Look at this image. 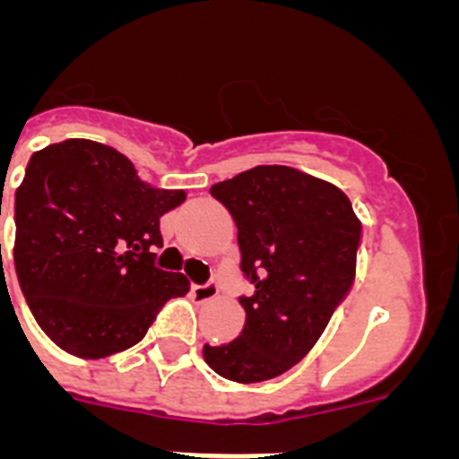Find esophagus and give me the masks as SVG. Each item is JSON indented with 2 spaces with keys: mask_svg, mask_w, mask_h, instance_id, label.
I'll use <instances>...</instances> for the list:
<instances>
[{
  "mask_svg": "<svg viewBox=\"0 0 459 459\" xmlns=\"http://www.w3.org/2000/svg\"><path fill=\"white\" fill-rule=\"evenodd\" d=\"M218 291H221L218 280H209V282H202V285L193 287V296L197 301H211V299H216Z\"/></svg>",
  "mask_w": 459,
  "mask_h": 459,
  "instance_id": "esophagus-1",
  "label": "esophagus"
}]
</instances>
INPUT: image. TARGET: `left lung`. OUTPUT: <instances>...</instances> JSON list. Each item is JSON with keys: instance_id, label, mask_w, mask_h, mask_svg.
Returning a JSON list of instances; mask_svg holds the SVG:
<instances>
[{"instance_id": "obj_1", "label": "left lung", "mask_w": 459, "mask_h": 459, "mask_svg": "<svg viewBox=\"0 0 459 459\" xmlns=\"http://www.w3.org/2000/svg\"><path fill=\"white\" fill-rule=\"evenodd\" d=\"M237 222L246 324L232 342L204 344L225 379L282 375L315 347L354 287L363 230L350 197L285 165H259L211 186Z\"/></svg>"}]
</instances>
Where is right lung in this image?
<instances>
[{
  "mask_svg": "<svg viewBox=\"0 0 459 459\" xmlns=\"http://www.w3.org/2000/svg\"><path fill=\"white\" fill-rule=\"evenodd\" d=\"M184 200L186 190L156 188L100 142L64 140L30 158L15 190L13 259L52 342L105 359L140 342L160 307L188 291V278L158 269L153 253L160 216Z\"/></svg>",
  "mask_w": 459,
  "mask_h": 459,
  "instance_id": "add662e5",
  "label": "right lung"
}]
</instances>
